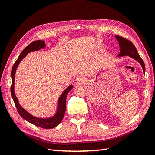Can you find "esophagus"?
Masks as SVG:
<instances>
[{
	"label": "esophagus",
	"mask_w": 155,
	"mask_h": 155,
	"mask_svg": "<svg viewBox=\"0 0 155 155\" xmlns=\"http://www.w3.org/2000/svg\"><path fill=\"white\" fill-rule=\"evenodd\" d=\"M77 82H78V83H83V82H84L83 78H77Z\"/></svg>",
	"instance_id": "obj_1"
}]
</instances>
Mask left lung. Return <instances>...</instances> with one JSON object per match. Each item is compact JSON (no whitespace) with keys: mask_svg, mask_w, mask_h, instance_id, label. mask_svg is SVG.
<instances>
[{"mask_svg":"<svg viewBox=\"0 0 155 155\" xmlns=\"http://www.w3.org/2000/svg\"><path fill=\"white\" fill-rule=\"evenodd\" d=\"M115 37H116L117 40L118 41V45H119L120 47V52L118 54L117 57L128 56V57L134 58V60H136L140 64L144 73V72H145V66H144V63L142 58H140L139 53H138L137 50L136 49V47H134V45L130 41L127 40L126 38L123 37H120V36L115 35Z\"/></svg>","mask_w":155,"mask_h":155,"instance_id":"obj_1","label":"left lung"}]
</instances>
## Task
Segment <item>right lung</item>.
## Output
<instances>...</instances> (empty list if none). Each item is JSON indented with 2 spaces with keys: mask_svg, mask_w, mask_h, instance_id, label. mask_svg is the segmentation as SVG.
I'll use <instances>...</instances> for the list:
<instances>
[{
  "mask_svg": "<svg viewBox=\"0 0 155 155\" xmlns=\"http://www.w3.org/2000/svg\"><path fill=\"white\" fill-rule=\"evenodd\" d=\"M45 41L39 40L31 42L30 45H28L27 47L22 51L21 54L19 55L18 59L15 62V63L13 65L12 68V85L11 88V93L12 99L15 102L16 109L18 110V113L21 115V117L22 118H24L25 120L28 121V123L33 124L35 126H37L38 127H41L43 128H52L58 126V125L61 123L62 118L64 117L66 110V99H67V96L68 92L72 90V88H73V86H72V84L69 85V86L66 88L60 95V97H59L57 101V109H56L54 114L52 115V116L48 117H37L31 114L30 113H28L27 110L25 109V108L20 104L18 99L17 97H16L15 93V76L16 68H17L20 62H21L22 59L24 58L29 52L40 51L41 49L45 48Z\"/></svg>",
  "mask_w": 155,
  "mask_h": 155,
  "instance_id": "right-lung-1",
  "label": "right lung"
}]
</instances>
